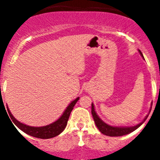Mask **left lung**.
<instances>
[{"mask_svg":"<svg viewBox=\"0 0 160 160\" xmlns=\"http://www.w3.org/2000/svg\"><path fill=\"white\" fill-rule=\"evenodd\" d=\"M139 53L141 54L142 58H143V55H142V52L140 50H138ZM91 113H92L93 118H94V122H95L96 126H97L98 129L99 130L103 135H108V136H122V135H128L130 134L132 131H135L137 128H138L145 122V120L148 118V116H146V118H144L143 121L141 122L140 123L137 124L136 126H134V127H128V128H118V127H112V126H110L108 124H107L106 122H104L98 116L97 113H96L95 110H94V104H91Z\"/></svg>","mask_w":160,"mask_h":160,"instance_id":"left-lung-1","label":"left lung"}]
</instances>
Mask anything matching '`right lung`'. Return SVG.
Returning a JSON list of instances; mask_svg holds the SVG:
<instances>
[{
    "label": "right lung",
    "mask_w": 160,
    "mask_h": 160,
    "mask_svg": "<svg viewBox=\"0 0 160 160\" xmlns=\"http://www.w3.org/2000/svg\"><path fill=\"white\" fill-rule=\"evenodd\" d=\"M78 99L79 97H78L76 99L72 101L70 105L66 107L62 115L57 121H55L54 122L49 124V125L44 126V127H38V128L30 127V126L23 124L22 122H20L19 121H18L16 118L12 116V114H11L10 111L8 110V107H7V110H8L9 116H10L11 119H12V122H13V123L20 130H22L23 132L26 133V134H28V135H31L32 137H35V138H50L57 136V135H58L59 134H61V133L64 131L66 125H67L68 119H69L70 113H71L72 110H73V107L76 104V102L78 101Z\"/></svg>",
    "instance_id": "1"
}]
</instances>
